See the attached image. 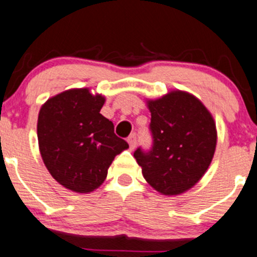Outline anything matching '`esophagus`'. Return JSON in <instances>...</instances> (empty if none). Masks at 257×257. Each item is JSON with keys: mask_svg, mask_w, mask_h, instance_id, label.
I'll return each instance as SVG.
<instances>
[{"mask_svg": "<svg viewBox=\"0 0 257 257\" xmlns=\"http://www.w3.org/2000/svg\"><path fill=\"white\" fill-rule=\"evenodd\" d=\"M128 143H129V147H131V150H134L137 146V137L136 134H132V136L128 137Z\"/></svg>", "mask_w": 257, "mask_h": 257, "instance_id": "obj_1", "label": "esophagus"}]
</instances>
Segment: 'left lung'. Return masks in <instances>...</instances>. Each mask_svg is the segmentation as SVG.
<instances>
[{
  "mask_svg": "<svg viewBox=\"0 0 257 257\" xmlns=\"http://www.w3.org/2000/svg\"><path fill=\"white\" fill-rule=\"evenodd\" d=\"M153 147L134 152L143 177L162 195H180L204 176L217 146V126L205 105L186 91L147 99Z\"/></svg>",
  "mask_w": 257,
  "mask_h": 257,
  "instance_id": "left-lung-1",
  "label": "left lung"
}]
</instances>
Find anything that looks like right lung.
I'll return each instance as SVG.
<instances>
[{"mask_svg":"<svg viewBox=\"0 0 257 257\" xmlns=\"http://www.w3.org/2000/svg\"><path fill=\"white\" fill-rule=\"evenodd\" d=\"M105 96L71 88L48 99L38 115V142L53 179L68 190L92 193L105 181L115 156L129 148L100 114Z\"/></svg>","mask_w":257,"mask_h":257,"instance_id":"right-lung-1","label":"right lung"}]
</instances>
